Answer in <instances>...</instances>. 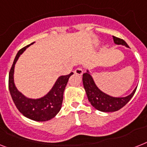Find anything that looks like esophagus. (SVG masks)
<instances>
[{"label":"esophagus","instance_id":"esophagus-1","mask_svg":"<svg viewBox=\"0 0 147 147\" xmlns=\"http://www.w3.org/2000/svg\"><path fill=\"white\" fill-rule=\"evenodd\" d=\"M74 72L76 74V75H78V76H82V74H83V69H82V68H77L76 69V70L74 71Z\"/></svg>","mask_w":147,"mask_h":147}]
</instances>
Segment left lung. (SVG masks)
Instances as JSON below:
<instances>
[{
  "label": "left lung",
  "mask_w": 147,
  "mask_h": 147,
  "mask_svg": "<svg viewBox=\"0 0 147 147\" xmlns=\"http://www.w3.org/2000/svg\"><path fill=\"white\" fill-rule=\"evenodd\" d=\"M113 38L115 45H124L127 47H129L127 43L123 39L119 38L115 36H113ZM82 81H83L86 94L88 96V100L90 102V104L96 109L104 113L115 112L125 107L132 98V96H134L137 90L136 88L131 94L125 97H114L109 96L101 91L96 87L92 76H90L88 70H87V72L83 74Z\"/></svg>",
  "instance_id": "obj_1"
}]
</instances>
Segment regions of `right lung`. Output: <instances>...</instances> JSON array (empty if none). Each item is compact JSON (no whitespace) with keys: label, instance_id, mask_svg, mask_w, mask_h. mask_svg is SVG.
I'll list each match as a JSON object with an SVG mask.
<instances>
[{"label":"right lung","instance_id":"add662e5","mask_svg":"<svg viewBox=\"0 0 147 147\" xmlns=\"http://www.w3.org/2000/svg\"><path fill=\"white\" fill-rule=\"evenodd\" d=\"M32 43L31 45H32ZM19 51L9 73V90L12 99L18 110L24 116L37 121H45L51 120L57 115L62 107L63 100V92L67 84L71 72L67 76H62L58 78L51 90L47 94L39 99H31L26 97L17 90L14 84V67L19 57L27 47Z\"/></svg>","mask_w":147,"mask_h":147}]
</instances>
